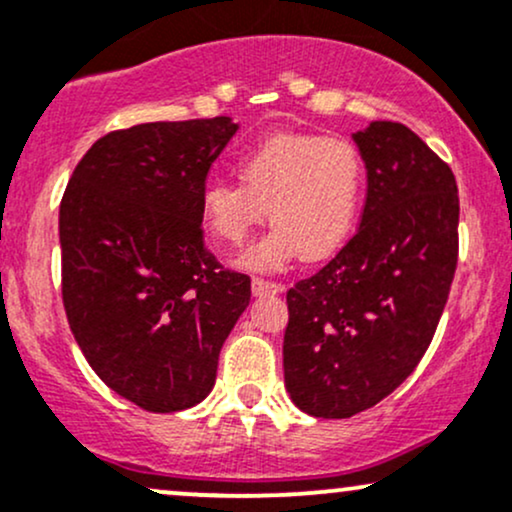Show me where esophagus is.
<instances>
[{"instance_id": "1", "label": "esophagus", "mask_w": 512, "mask_h": 512, "mask_svg": "<svg viewBox=\"0 0 512 512\" xmlns=\"http://www.w3.org/2000/svg\"><path fill=\"white\" fill-rule=\"evenodd\" d=\"M281 291H284V286L276 284V281L260 279V276L252 279V293H255V296H274V293H281Z\"/></svg>"}]
</instances>
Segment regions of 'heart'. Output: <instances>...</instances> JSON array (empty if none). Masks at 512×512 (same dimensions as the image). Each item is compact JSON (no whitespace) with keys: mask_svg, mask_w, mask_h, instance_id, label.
Wrapping results in <instances>:
<instances>
[{"mask_svg":"<svg viewBox=\"0 0 512 512\" xmlns=\"http://www.w3.org/2000/svg\"><path fill=\"white\" fill-rule=\"evenodd\" d=\"M240 178L204 187L202 219L216 240L240 248L269 216L272 233L245 252L243 264L281 269L301 252L305 260H325L349 240L366 168L346 139L276 134L240 161Z\"/></svg>","mask_w":512,"mask_h":512,"instance_id":"1","label":"heart"}]
</instances>
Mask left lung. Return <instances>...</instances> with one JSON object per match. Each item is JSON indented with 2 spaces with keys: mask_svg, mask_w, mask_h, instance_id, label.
I'll return each instance as SVG.
<instances>
[{
  "mask_svg": "<svg viewBox=\"0 0 512 512\" xmlns=\"http://www.w3.org/2000/svg\"><path fill=\"white\" fill-rule=\"evenodd\" d=\"M354 142L368 175L361 226L286 293V390L320 419L370 409L414 373L448 303L460 250L448 163L399 122H370Z\"/></svg>",
  "mask_w": 512,
  "mask_h": 512,
  "instance_id": "obj_1",
  "label": "left lung"
}]
</instances>
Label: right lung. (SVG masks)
I'll list each match as a JSON object with an SVG mask.
<instances>
[{"mask_svg": "<svg viewBox=\"0 0 512 512\" xmlns=\"http://www.w3.org/2000/svg\"><path fill=\"white\" fill-rule=\"evenodd\" d=\"M231 117L146 122L98 139L60 204L69 327L117 395L156 414L209 395L250 276L204 245L202 192Z\"/></svg>", "mask_w": 512, "mask_h": 512, "instance_id": "obj_1", "label": "right lung"}]
</instances>
